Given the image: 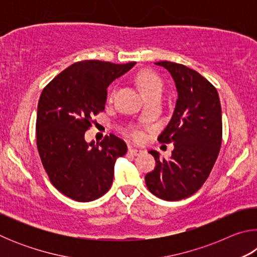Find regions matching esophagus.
I'll return each mask as SVG.
<instances>
[{
  "instance_id": "34e87169",
  "label": "esophagus",
  "mask_w": 257,
  "mask_h": 257,
  "mask_svg": "<svg viewBox=\"0 0 257 257\" xmlns=\"http://www.w3.org/2000/svg\"><path fill=\"white\" fill-rule=\"evenodd\" d=\"M128 152H129L130 154H133V155H139V154H142V153H143V150H139V149H133V147H129Z\"/></svg>"
}]
</instances>
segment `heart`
Wrapping results in <instances>:
<instances>
[{"mask_svg":"<svg viewBox=\"0 0 257 257\" xmlns=\"http://www.w3.org/2000/svg\"><path fill=\"white\" fill-rule=\"evenodd\" d=\"M136 81L138 86L141 87L143 95L146 93H150L154 89H162V81H161L160 78L155 75L154 72L150 70H142L137 73L136 76ZM113 90L108 93L107 98L111 99L113 97ZM132 137L135 139L139 138V135L137 133H133Z\"/></svg>","mask_w":257,"mask_h":257,"instance_id":"b5f03b06","label":"heart"}]
</instances>
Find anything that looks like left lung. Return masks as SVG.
<instances>
[{
	"instance_id": "left-lung-1",
	"label": "left lung",
	"mask_w": 257,
	"mask_h": 257,
	"mask_svg": "<svg viewBox=\"0 0 257 257\" xmlns=\"http://www.w3.org/2000/svg\"><path fill=\"white\" fill-rule=\"evenodd\" d=\"M175 80L178 99L172 118L158 137L173 143L170 159L154 150L155 169L145 176L152 194L164 201H179L196 193L210 176L222 142V114L216 88L197 71L169 61L155 62Z\"/></svg>"
}]
</instances>
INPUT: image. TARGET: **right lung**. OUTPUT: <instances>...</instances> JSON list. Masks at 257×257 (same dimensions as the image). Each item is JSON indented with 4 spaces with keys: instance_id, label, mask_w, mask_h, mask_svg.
Returning a JSON list of instances; mask_svg holds the SVG:
<instances>
[{
    "instance_id": "right-lung-1",
    "label": "right lung",
    "mask_w": 257,
    "mask_h": 257,
    "mask_svg": "<svg viewBox=\"0 0 257 257\" xmlns=\"http://www.w3.org/2000/svg\"><path fill=\"white\" fill-rule=\"evenodd\" d=\"M136 62H76L43 89L37 106L36 139L43 167L56 189L77 202H90L110 189L125 143L114 135L99 144L85 141L92 118L105 108L107 87Z\"/></svg>"
}]
</instances>
